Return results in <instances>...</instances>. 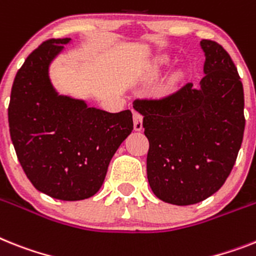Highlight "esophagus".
<instances>
[{"instance_id":"esophagus-1","label":"esophagus","mask_w":256,"mask_h":256,"mask_svg":"<svg viewBox=\"0 0 256 256\" xmlns=\"http://www.w3.org/2000/svg\"><path fill=\"white\" fill-rule=\"evenodd\" d=\"M132 118H134L135 132H140L142 128H143V117H142V114H139L138 112H134Z\"/></svg>"}]
</instances>
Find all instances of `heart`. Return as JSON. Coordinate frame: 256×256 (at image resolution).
<instances>
[{
	"instance_id": "heart-1",
	"label": "heart",
	"mask_w": 256,
	"mask_h": 256,
	"mask_svg": "<svg viewBox=\"0 0 256 256\" xmlns=\"http://www.w3.org/2000/svg\"><path fill=\"white\" fill-rule=\"evenodd\" d=\"M166 64H168V58H166V57H160V58L156 60V61L154 62L152 68H151V75H152V76H156V75L160 72L161 68H164Z\"/></svg>"
}]
</instances>
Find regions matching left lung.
I'll return each mask as SVG.
<instances>
[{
    "mask_svg": "<svg viewBox=\"0 0 256 256\" xmlns=\"http://www.w3.org/2000/svg\"><path fill=\"white\" fill-rule=\"evenodd\" d=\"M204 76L169 95L136 98L150 142L147 177L165 203L190 206L214 194L230 174L244 132V86L220 44L202 40Z\"/></svg>",
    "mask_w": 256,
    "mask_h": 256,
    "instance_id": "1",
    "label": "left lung"
}]
</instances>
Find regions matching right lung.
<instances>
[{
	"instance_id": "right-lung-1",
	"label": "right lung",
	"mask_w": 256,
	"mask_h": 256,
	"mask_svg": "<svg viewBox=\"0 0 256 256\" xmlns=\"http://www.w3.org/2000/svg\"><path fill=\"white\" fill-rule=\"evenodd\" d=\"M70 42L50 38L27 57L12 83L8 128L31 184L60 200H82L100 190L113 154L134 124L130 110L109 113L58 95L49 66Z\"/></svg>"
}]
</instances>
